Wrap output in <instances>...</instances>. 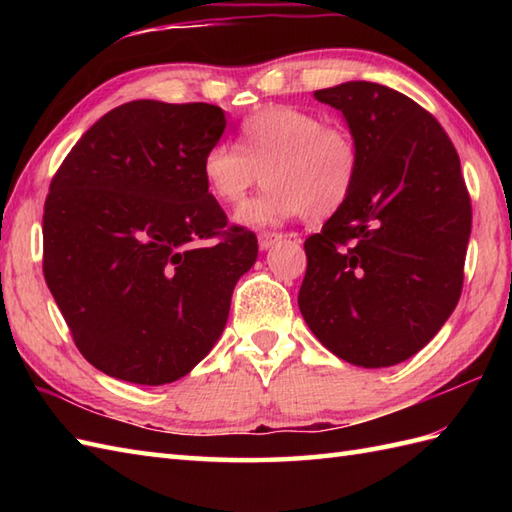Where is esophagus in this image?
Returning <instances> with one entry per match:
<instances>
[{"mask_svg":"<svg viewBox=\"0 0 512 512\" xmlns=\"http://www.w3.org/2000/svg\"><path fill=\"white\" fill-rule=\"evenodd\" d=\"M284 237L281 233H275V231H262L257 235V242H259V248L262 250H268V248H273L279 239Z\"/></svg>","mask_w":512,"mask_h":512,"instance_id":"obj_1","label":"esophagus"}]
</instances>
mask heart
Instances as JSON below:
<instances>
[{
  "label": "heart",
  "mask_w": 512,
  "mask_h": 512,
  "mask_svg": "<svg viewBox=\"0 0 512 512\" xmlns=\"http://www.w3.org/2000/svg\"><path fill=\"white\" fill-rule=\"evenodd\" d=\"M361 169V147L350 127L288 105H270L239 127L237 147L215 143L202 158L213 198L237 204L264 180L268 189L239 206L235 220L268 226L306 215L321 222L350 198Z\"/></svg>",
  "instance_id": "b5f03b06"
}]
</instances>
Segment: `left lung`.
<instances>
[{
  "label": "left lung",
  "instance_id": "obj_1",
  "mask_svg": "<svg viewBox=\"0 0 512 512\" xmlns=\"http://www.w3.org/2000/svg\"><path fill=\"white\" fill-rule=\"evenodd\" d=\"M361 147L350 198L306 239L299 310L332 354L389 367L420 352L458 306L471 200L449 136L409 96L369 81L314 92Z\"/></svg>",
  "mask_w": 512,
  "mask_h": 512
}]
</instances>
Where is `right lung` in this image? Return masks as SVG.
Here are the masks:
<instances>
[{
  "label": "right lung",
  "mask_w": 512,
  "mask_h": 512,
  "mask_svg": "<svg viewBox=\"0 0 512 512\" xmlns=\"http://www.w3.org/2000/svg\"><path fill=\"white\" fill-rule=\"evenodd\" d=\"M224 129L217 105L132 101L99 118L52 178L43 275L79 352L107 376L173 383L224 332L257 262L255 233L226 226L202 176Z\"/></svg>",
  "instance_id": "add662e5"
}]
</instances>
